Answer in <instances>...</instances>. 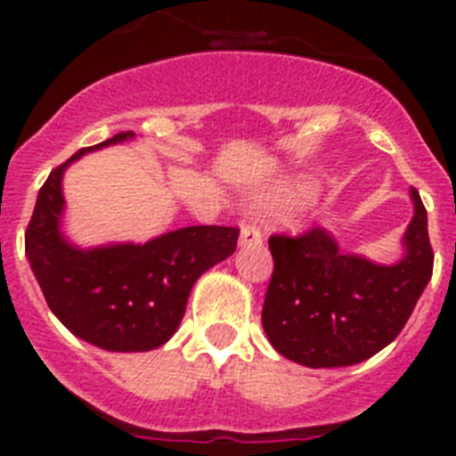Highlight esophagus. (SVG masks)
<instances>
[{
	"mask_svg": "<svg viewBox=\"0 0 456 456\" xmlns=\"http://www.w3.org/2000/svg\"><path fill=\"white\" fill-rule=\"evenodd\" d=\"M240 244L241 247H256V244H263V232H260V228H257L256 224H251V221L241 224Z\"/></svg>",
	"mask_w": 456,
	"mask_h": 456,
	"instance_id": "34e87169",
	"label": "esophagus"
}]
</instances>
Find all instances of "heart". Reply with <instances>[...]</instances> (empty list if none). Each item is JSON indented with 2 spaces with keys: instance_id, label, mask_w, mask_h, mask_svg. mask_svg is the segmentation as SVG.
<instances>
[{
  "instance_id": "b5f03b06",
  "label": "heart",
  "mask_w": 456,
  "mask_h": 456,
  "mask_svg": "<svg viewBox=\"0 0 456 456\" xmlns=\"http://www.w3.org/2000/svg\"><path fill=\"white\" fill-rule=\"evenodd\" d=\"M297 196H299V189H294L292 184H276V187H272L265 193V200L273 205H283L288 200H294Z\"/></svg>"
}]
</instances>
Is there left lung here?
<instances>
[{
  "instance_id": "left-lung-1",
  "label": "left lung",
  "mask_w": 456,
  "mask_h": 456,
  "mask_svg": "<svg viewBox=\"0 0 456 456\" xmlns=\"http://www.w3.org/2000/svg\"><path fill=\"white\" fill-rule=\"evenodd\" d=\"M411 199L404 257L395 265L342 253L324 228L269 237L273 273L263 326L278 354L305 368H345L400 336L434 269L427 209L416 189Z\"/></svg>"
}]
</instances>
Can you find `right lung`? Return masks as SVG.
I'll use <instances>...</instances> for the list:
<instances>
[{"mask_svg":"<svg viewBox=\"0 0 456 456\" xmlns=\"http://www.w3.org/2000/svg\"><path fill=\"white\" fill-rule=\"evenodd\" d=\"M120 132L82 148L40 187L24 251L50 310L68 331L107 352H151L178 331L200 273L232 256V225H189L146 244L79 248L63 237V171L98 148L132 139Z\"/></svg>","mask_w":456,"mask_h":456,"instance_id":"1","label":"right lung"}]
</instances>
